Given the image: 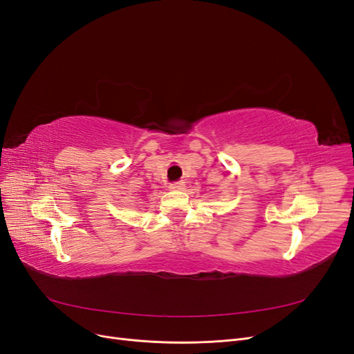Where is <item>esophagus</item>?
I'll return each instance as SVG.
<instances>
[{
    "label": "esophagus",
    "instance_id": "obj_1",
    "mask_svg": "<svg viewBox=\"0 0 354 354\" xmlns=\"http://www.w3.org/2000/svg\"><path fill=\"white\" fill-rule=\"evenodd\" d=\"M183 187H185L183 181H174V183L169 185V189H171V190H180V189H183Z\"/></svg>",
    "mask_w": 354,
    "mask_h": 354
}]
</instances>
